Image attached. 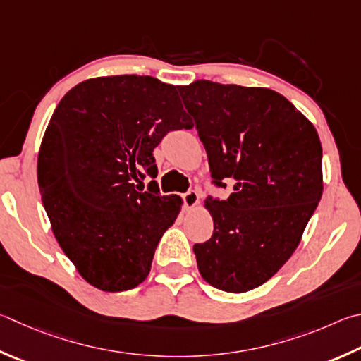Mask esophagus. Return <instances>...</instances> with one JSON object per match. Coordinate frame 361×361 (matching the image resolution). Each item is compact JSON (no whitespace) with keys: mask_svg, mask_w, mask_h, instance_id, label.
<instances>
[{"mask_svg":"<svg viewBox=\"0 0 361 361\" xmlns=\"http://www.w3.org/2000/svg\"><path fill=\"white\" fill-rule=\"evenodd\" d=\"M183 202H185L186 208H194L200 202V195L195 189H191V191L183 194Z\"/></svg>","mask_w":361,"mask_h":361,"instance_id":"1","label":"esophagus"}]
</instances>
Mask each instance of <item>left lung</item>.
<instances>
[{
  "mask_svg": "<svg viewBox=\"0 0 361 361\" xmlns=\"http://www.w3.org/2000/svg\"><path fill=\"white\" fill-rule=\"evenodd\" d=\"M178 90L213 183L235 181L227 200H205L214 228L194 245L199 271L219 290H252L289 260L322 197L317 130L273 90L209 80Z\"/></svg>",
  "mask_w": 361,
  "mask_h": 361,
  "instance_id": "8db88e82",
  "label": "left lung"
}]
</instances>
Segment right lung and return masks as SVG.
I'll use <instances>...</instances> for the list:
<instances>
[{"label": "right lung", "mask_w": 361, "mask_h": 361, "mask_svg": "<svg viewBox=\"0 0 361 361\" xmlns=\"http://www.w3.org/2000/svg\"><path fill=\"white\" fill-rule=\"evenodd\" d=\"M178 87L149 75L96 77L75 85L55 109L39 149L37 181L51 231L82 278L121 292L148 276L178 195L143 192L156 178L153 149L189 129ZM156 183V181H154Z\"/></svg>", "instance_id": "obj_1"}]
</instances>
